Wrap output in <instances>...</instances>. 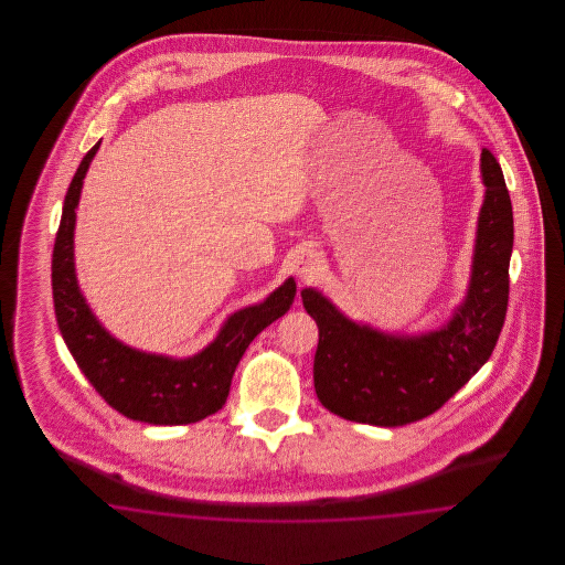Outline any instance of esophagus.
Segmentation results:
<instances>
[{
	"label": "esophagus",
	"instance_id": "obj_1",
	"mask_svg": "<svg viewBox=\"0 0 565 565\" xmlns=\"http://www.w3.org/2000/svg\"><path fill=\"white\" fill-rule=\"evenodd\" d=\"M320 267V254L316 249H302L295 260V270L298 277L309 279L316 275V270Z\"/></svg>",
	"mask_w": 565,
	"mask_h": 565
}]
</instances>
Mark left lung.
I'll return each mask as SVG.
<instances>
[{
  "label": "left lung",
  "instance_id": "left-lung-1",
  "mask_svg": "<svg viewBox=\"0 0 565 565\" xmlns=\"http://www.w3.org/2000/svg\"><path fill=\"white\" fill-rule=\"evenodd\" d=\"M484 192L472 281L454 320L415 339L387 337L343 318L316 290L302 305L320 328L313 383L334 415L371 426H406L436 413L489 360L509 309L511 194L489 148L481 154Z\"/></svg>",
  "mask_w": 565,
  "mask_h": 565
}]
</instances>
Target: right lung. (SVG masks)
<instances>
[{"mask_svg":"<svg viewBox=\"0 0 565 565\" xmlns=\"http://www.w3.org/2000/svg\"><path fill=\"white\" fill-rule=\"evenodd\" d=\"M99 143L86 152L67 189L54 239L53 298L58 330L97 394L125 417L154 426L201 422L226 403L231 379L247 345L290 309L295 279H288L265 302L235 313L214 343L190 360L148 355L111 339L88 311L74 273L76 205Z\"/></svg>","mask_w":565,"mask_h":565,"instance_id":"1","label":"right lung"}]
</instances>
